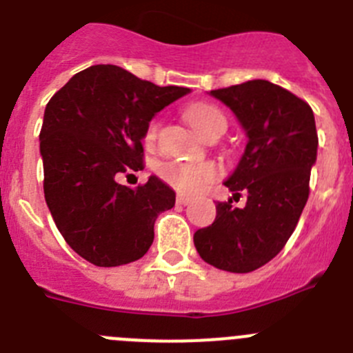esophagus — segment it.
I'll return each instance as SVG.
<instances>
[{"mask_svg": "<svg viewBox=\"0 0 353 353\" xmlns=\"http://www.w3.org/2000/svg\"><path fill=\"white\" fill-rule=\"evenodd\" d=\"M190 202H192V196L183 195V193H181V195H177V203H179V205H188Z\"/></svg>", "mask_w": 353, "mask_h": 353, "instance_id": "obj_1", "label": "esophagus"}]
</instances>
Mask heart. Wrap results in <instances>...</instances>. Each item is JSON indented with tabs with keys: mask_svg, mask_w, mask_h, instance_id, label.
I'll list each match as a JSON object with an SVG mask.
<instances>
[{
	"mask_svg": "<svg viewBox=\"0 0 353 353\" xmlns=\"http://www.w3.org/2000/svg\"><path fill=\"white\" fill-rule=\"evenodd\" d=\"M184 118L199 136H203L217 121H225L221 111L212 104H207V102L192 104L184 111ZM154 136H157V123L153 121L146 130L148 143H151ZM160 176L179 192L196 193L217 176V167L212 161L174 160L160 167Z\"/></svg>",
	"mask_w": 353,
	"mask_h": 353,
	"instance_id": "heart-1",
	"label": "heart"
}]
</instances>
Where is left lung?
Wrapping results in <instances>:
<instances>
[{"mask_svg": "<svg viewBox=\"0 0 353 353\" xmlns=\"http://www.w3.org/2000/svg\"><path fill=\"white\" fill-rule=\"evenodd\" d=\"M232 110L247 144L225 181L247 193L245 207L216 203V219L193 235L200 258L219 270L249 273L282 251L308 200L310 170L317 161L312 108L285 88L251 80L209 92Z\"/></svg>", "mask_w": 353, "mask_h": 353, "instance_id": "obj_1", "label": "left lung"}]
</instances>
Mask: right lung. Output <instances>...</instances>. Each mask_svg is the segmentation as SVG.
I'll return each instance as SVG.
<instances>
[{"label":"right lung","instance_id":"add662e5","mask_svg":"<svg viewBox=\"0 0 353 353\" xmlns=\"http://www.w3.org/2000/svg\"><path fill=\"white\" fill-rule=\"evenodd\" d=\"M190 92L99 64L77 72L48 101L39 132L45 200L69 247L92 265L143 258L158 214L176 203L172 188L157 176L137 188L118 184L117 176L143 169L150 121Z\"/></svg>","mask_w":353,"mask_h":353}]
</instances>
